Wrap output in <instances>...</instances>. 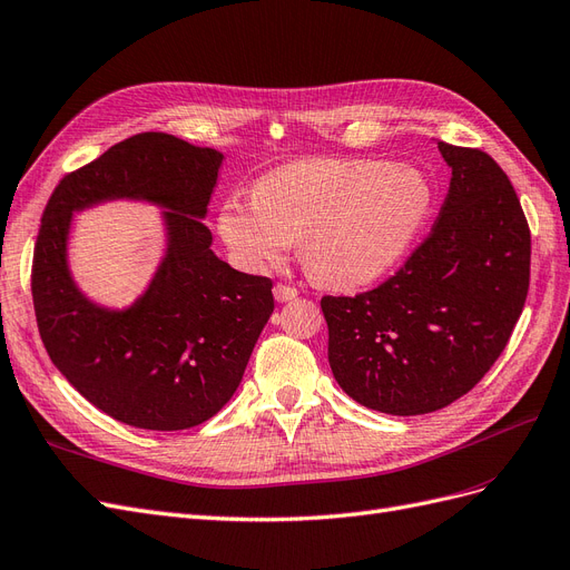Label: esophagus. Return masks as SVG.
Listing matches in <instances>:
<instances>
[{
	"mask_svg": "<svg viewBox=\"0 0 570 570\" xmlns=\"http://www.w3.org/2000/svg\"><path fill=\"white\" fill-rule=\"evenodd\" d=\"M273 295H275V299H278V302H289V299H295L299 292H297V287L278 283V285L273 287Z\"/></svg>",
	"mask_w": 570,
	"mask_h": 570,
	"instance_id": "esophagus-1",
	"label": "esophagus"
}]
</instances>
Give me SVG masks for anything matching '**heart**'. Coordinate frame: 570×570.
Returning <instances> with one entry per match:
<instances>
[{
  "mask_svg": "<svg viewBox=\"0 0 570 570\" xmlns=\"http://www.w3.org/2000/svg\"><path fill=\"white\" fill-rule=\"evenodd\" d=\"M430 206L416 168L368 159H308L271 170L254 199L230 197L218 230L252 271L278 266L302 239L312 278L364 285L400 262Z\"/></svg>",
  "mask_w": 570,
  "mask_h": 570,
  "instance_id": "1",
  "label": "heart"
}]
</instances>
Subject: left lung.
<instances>
[{"mask_svg":"<svg viewBox=\"0 0 570 570\" xmlns=\"http://www.w3.org/2000/svg\"><path fill=\"white\" fill-rule=\"evenodd\" d=\"M438 149L452 180L433 230L377 287L321 299L335 381L392 416L471 392L504 352L530 285V228L504 170L482 149Z\"/></svg>","mask_w":570,"mask_h":570,"instance_id":"obj_1","label":"left lung"}]
</instances>
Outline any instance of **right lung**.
I'll return each mask as SVG.
<instances>
[{
	"mask_svg": "<svg viewBox=\"0 0 570 570\" xmlns=\"http://www.w3.org/2000/svg\"><path fill=\"white\" fill-rule=\"evenodd\" d=\"M223 154L166 132H140L66 174L51 193L30 289L45 350L107 416L145 430L209 421L243 381L273 314V281L230 268L204 226ZM111 196H142L167 213L169 252L150 289L126 313L85 301L65 268L70 214Z\"/></svg>",
	"mask_w": 570,
	"mask_h": 570,
	"instance_id": "right-lung-1",
	"label": "right lung"
}]
</instances>
